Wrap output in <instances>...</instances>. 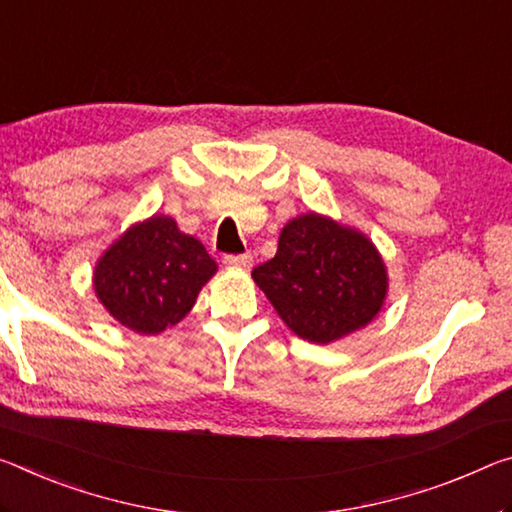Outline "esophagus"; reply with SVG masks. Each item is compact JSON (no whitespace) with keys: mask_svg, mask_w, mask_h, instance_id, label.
<instances>
[{"mask_svg":"<svg viewBox=\"0 0 512 512\" xmlns=\"http://www.w3.org/2000/svg\"><path fill=\"white\" fill-rule=\"evenodd\" d=\"M223 264L230 266V269H237V271H248L250 266H253V255H250V253H243V255H225Z\"/></svg>","mask_w":512,"mask_h":512,"instance_id":"1","label":"esophagus"}]
</instances>
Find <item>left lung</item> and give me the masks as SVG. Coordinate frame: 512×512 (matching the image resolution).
Here are the masks:
<instances>
[{"label": "left lung", "instance_id": "8db88e82", "mask_svg": "<svg viewBox=\"0 0 512 512\" xmlns=\"http://www.w3.org/2000/svg\"><path fill=\"white\" fill-rule=\"evenodd\" d=\"M253 280L291 332L312 344L367 328L389 289L387 266L367 234L316 212L282 227L278 253L253 269Z\"/></svg>", "mask_w": 512, "mask_h": 512}]
</instances>
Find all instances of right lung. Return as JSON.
I'll return each instance as SVG.
<instances>
[{"instance_id": "right-lung-1", "label": "right lung", "mask_w": 512, "mask_h": 512, "mask_svg": "<svg viewBox=\"0 0 512 512\" xmlns=\"http://www.w3.org/2000/svg\"><path fill=\"white\" fill-rule=\"evenodd\" d=\"M218 266L205 246L154 214L134 223L104 250L93 271V289L120 326L159 335L180 323Z\"/></svg>"}]
</instances>
